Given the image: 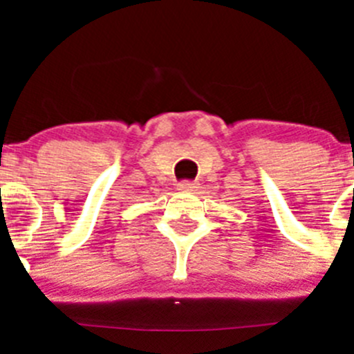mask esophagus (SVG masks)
<instances>
[{"instance_id":"34e87169","label":"esophagus","mask_w":354,"mask_h":354,"mask_svg":"<svg viewBox=\"0 0 354 354\" xmlns=\"http://www.w3.org/2000/svg\"><path fill=\"white\" fill-rule=\"evenodd\" d=\"M196 187H198V184L192 183V180H183V183H179L180 192H195Z\"/></svg>"}]
</instances>
